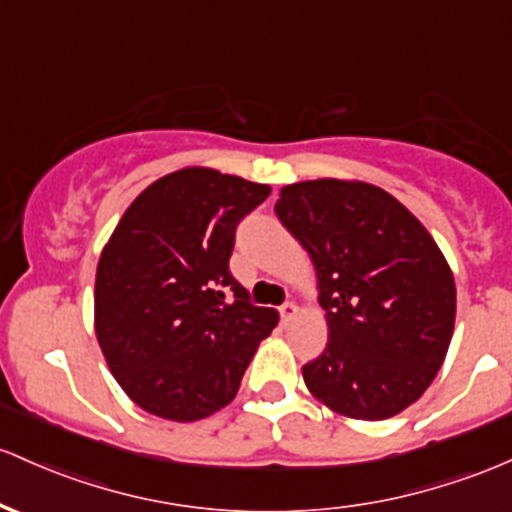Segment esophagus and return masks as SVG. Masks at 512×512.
Returning <instances> with one entry per match:
<instances>
[{"mask_svg": "<svg viewBox=\"0 0 512 512\" xmlns=\"http://www.w3.org/2000/svg\"><path fill=\"white\" fill-rule=\"evenodd\" d=\"M279 316H282L284 325H289L291 320L299 316V306H296V303H291V301H286L284 306H279Z\"/></svg>", "mask_w": 512, "mask_h": 512, "instance_id": "1", "label": "esophagus"}]
</instances>
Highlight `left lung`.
<instances>
[{
    "label": "left lung",
    "mask_w": 512,
    "mask_h": 512,
    "mask_svg": "<svg viewBox=\"0 0 512 512\" xmlns=\"http://www.w3.org/2000/svg\"><path fill=\"white\" fill-rule=\"evenodd\" d=\"M274 211L311 255L328 320L323 355L303 364L308 391L347 418L401 413L440 372L454 333L457 289L440 247L367 182L289 184Z\"/></svg>",
    "instance_id": "left-lung-1"
}]
</instances>
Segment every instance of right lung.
Masks as SVG:
<instances>
[{"mask_svg": "<svg viewBox=\"0 0 512 512\" xmlns=\"http://www.w3.org/2000/svg\"><path fill=\"white\" fill-rule=\"evenodd\" d=\"M269 192L184 167L140 192L101 250L94 330L111 374L143 411L192 423L238 393L279 316L252 306L228 260L238 223Z\"/></svg>", "mask_w": 512, "mask_h": 512, "instance_id": "1", "label": "right lung"}]
</instances>
